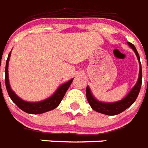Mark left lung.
Returning <instances> with one entry per match:
<instances>
[{
    "mask_svg": "<svg viewBox=\"0 0 148 148\" xmlns=\"http://www.w3.org/2000/svg\"><path fill=\"white\" fill-rule=\"evenodd\" d=\"M129 46L134 51L136 55L138 57V59L140 62V72H139V78L135 84V86L132 88L131 92L129 93L125 98L122 99L121 101L115 103H102L100 101H97L95 97H93V95L90 93V88H88V86L86 88V96L89 104L90 105L93 110H95L97 112L101 113L103 114L107 115H117L120 113L123 112L127 108L131 107L134 103V102L136 101V99L138 97L139 92H140V87H141V82H142V70H141V64L140 61V57L138 53V51L136 50L135 47L133 44L128 42L127 43Z\"/></svg>",
    "mask_w": 148,
    "mask_h": 148,
    "instance_id": "1",
    "label": "left lung"
}]
</instances>
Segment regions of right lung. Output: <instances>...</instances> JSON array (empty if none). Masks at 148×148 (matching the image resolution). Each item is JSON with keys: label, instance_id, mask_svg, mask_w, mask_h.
I'll list each match as a JSON object with an SVG mask.
<instances>
[{"label": "right lung", "instance_id": "right-lung-1", "mask_svg": "<svg viewBox=\"0 0 148 148\" xmlns=\"http://www.w3.org/2000/svg\"><path fill=\"white\" fill-rule=\"evenodd\" d=\"M10 53H9L6 61V67H5V85L7 90H8V95L12 100V101L18 107V108L22 110L23 111L31 114H42V113L47 112L49 110H53L56 108L59 104L60 101H62L63 97L65 95L67 90H68L70 85L71 84L73 79L71 81H67V83L64 84L61 86L59 87L57 91L54 93L49 98L46 99L45 101H40V102H37V103H30L27 101H23L22 99L18 97L17 95H15V93L12 91L10 89V84H9V79H8V62L10 59ZM1 69V68H0Z\"/></svg>", "mask_w": 148, "mask_h": 148}]
</instances>
